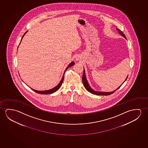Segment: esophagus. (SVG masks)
<instances>
[{"label": "esophagus", "instance_id": "34e87169", "mask_svg": "<svg viewBox=\"0 0 148 148\" xmlns=\"http://www.w3.org/2000/svg\"><path fill=\"white\" fill-rule=\"evenodd\" d=\"M78 57H76V60H78Z\"/></svg>", "mask_w": 148, "mask_h": 148}]
</instances>
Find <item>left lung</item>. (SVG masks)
I'll return each instance as SVG.
<instances>
[{
  "label": "left lung",
  "instance_id": "left-lung-1",
  "mask_svg": "<svg viewBox=\"0 0 148 148\" xmlns=\"http://www.w3.org/2000/svg\"><path fill=\"white\" fill-rule=\"evenodd\" d=\"M116 30L117 31H118V33H119V34H121V35L124 38H125L126 39V37H125V34H123V32H121V30H119L117 28H116ZM127 78H126V79H125V82H123V84L124 83V82H125V80H127ZM82 82H83V84H84V88H86V90L88 91H89V92H90L91 93L93 94H95V95H111L112 93H113L115 91H116L117 89H119L120 87H121V86L122 85H121V86H119L118 88H117V89L115 90H114V91H112V92H100V91H95V90H94L93 89H92V88H91L90 86L89 85V83L88 82V81H87V79H86V75H85V70H84V73H83V75H82Z\"/></svg>",
  "mask_w": 148,
  "mask_h": 148
}]
</instances>
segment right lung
Segmentation results:
<instances>
[{"label":"right lung","instance_id":"add662e5","mask_svg":"<svg viewBox=\"0 0 148 148\" xmlns=\"http://www.w3.org/2000/svg\"><path fill=\"white\" fill-rule=\"evenodd\" d=\"M27 31L25 32V34H23V37H22V38H21V40H22V39L23 38V36H25V35L26 33H27ZM20 42V43H21ZM20 43H19V45H20ZM75 64V62H71L70 64H69L68 66L66 67V70L64 71V74H63V76H62V79L60 80V82H59V84H57V86H55L54 88H53L52 89H50V90H45V91H38V90H34V89H32V88H31V89H32V90H33L34 92H36L37 93L40 94H52L53 93H54L55 92H56V91L58 90V89L60 88V86H62V82H64V73H65V72H66V70L69 68H70L71 66H73L74 64Z\"/></svg>","mask_w":148,"mask_h":148}]
</instances>
